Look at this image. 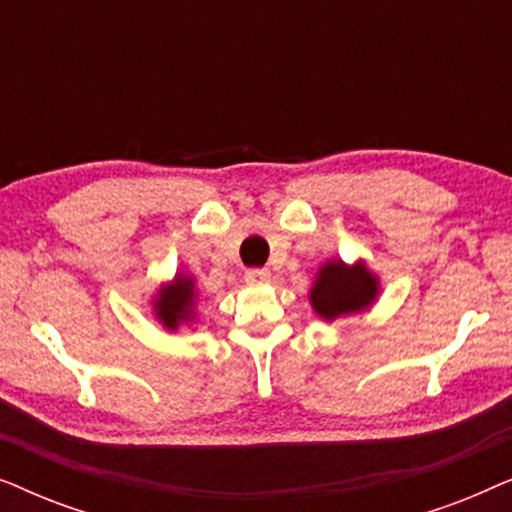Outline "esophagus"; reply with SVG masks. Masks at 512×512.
I'll list each match as a JSON object with an SVG mask.
<instances>
[{
    "label": "esophagus",
    "instance_id": "34e87169",
    "mask_svg": "<svg viewBox=\"0 0 512 512\" xmlns=\"http://www.w3.org/2000/svg\"><path fill=\"white\" fill-rule=\"evenodd\" d=\"M268 279H270V270H265V268H251V270L244 272V282L251 284V286L265 284Z\"/></svg>",
    "mask_w": 512,
    "mask_h": 512
}]
</instances>
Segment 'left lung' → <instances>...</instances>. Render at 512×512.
<instances>
[{
  "label": "left lung",
  "mask_w": 512,
  "mask_h": 512,
  "mask_svg": "<svg viewBox=\"0 0 512 512\" xmlns=\"http://www.w3.org/2000/svg\"><path fill=\"white\" fill-rule=\"evenodd\" d=\"M375 298L377 277L363 263L345 265L342 261H328L321 265L310 291L314 312L326 321L366 310Z\"/></svg>",
  "instance_id": "1"
}]
</instances>
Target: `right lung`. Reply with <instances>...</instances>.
Wrapping results in <instances>:
<instances>
[{
    "mask_svg": "<svg viewBox=\"0 0 512 512\" xmlns=\"http://www.w3.org/2000/svg\"><path fill=\"white\" fill-rule=\"evenodd\" d=\"M195 307V286L191 277H174L172 286H163L158 298L153 300L156 317L163 321L165 328L177 331L181 324L193 321Z\"/></svg>",
    "mask_w": 512,
    "mask_h": 512,
    "instance_id": "add662e5",
    "label": "right lung"
}]
</instances>
